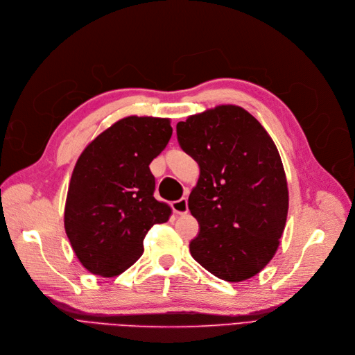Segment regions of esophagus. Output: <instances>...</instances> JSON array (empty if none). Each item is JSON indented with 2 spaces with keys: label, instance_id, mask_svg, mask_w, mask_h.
Returning a JSON list of instances; mask_svg holds the SVG:
<instances>
[{
  "label": "esophagus",
  "instance_id": "1",
  "mask_svg": "<svg viewBox=\"0 0 355 355\" xmlns=\"http://www.w3.org/2000/svg\"><path fill=\"white\" fill-rule=\"evenodd\" d=\"M172 208H173V212H175L176 215H187V214L189 212L187 198H182V199H179V200L172 202Z\"/></svg>",
  "mask_w": 355,
  "mask_h": 355
}]
</instances>
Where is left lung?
<instances>
[{"label": "left lung", "instance_id": "1", "mask_svg": "<svg viewBox=\"0 0 355 355\" xmlns=\"http://www.w3.org/2000/svg\"><path fill=\"white\" fill-rule=\"evenodd\" d=\"M180 147L199 164L188 200L200 231L192 257L214 276L237 283L276 254L289 211L279 150L239 105H216L176 125Z\"/></svg>", "mask_w": 355, "mask_h": 355}]
</instances>
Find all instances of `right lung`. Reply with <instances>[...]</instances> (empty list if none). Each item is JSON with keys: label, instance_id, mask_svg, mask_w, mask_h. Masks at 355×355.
I'll use <instances>...</instances> for the list:
<instances>
[{"label": "right lung", "instance_id": "1", "mask_svg": "<svg viewBox=\"0 0 355 355\" xmlns=\"http://www.w3.org/2000/svg\"><path fill=\"white\" fill-rule=\"evenodd\" d=\"M171 118L128 115L80 153L64 204V231L89 273L115 277L143 254V241L172 208L153 196L150 163L172 137Z\"/></svg>", "mask_w": 355, "mask_h": 355}]
</instances>
